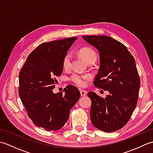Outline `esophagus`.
I'll return each instance as SVG.
<instances>
[{
  "mask_svg": "<svg viewBox=\"0 0 153 153\" xmlns=\"http://www.w3.org/2000/svg\"><path fill=\"white\" fill-rule=\"evenodd\" d=\"M87 92L85 90H83V89H80V94H81V96L82 97H84L87 95Z\"/></svg>",
  "mask_w": 153,
  "mask_h": 153,
  "instance_id": "34e87169",
  "label": "esophagus"
}]
</instances>
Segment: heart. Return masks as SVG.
I'll return each instance as SVG.
<instances>
[{
    "label": "heart",
    "mask_w": 153,
    "mask_h": 153,
    "mask_svg": "<svg viewBox=\"0 0 153 153\" xmlns=\"http://www.w3.org/2000/svg\"><path fill=\"white\" fill-rule=\"evenodd\" d=\"M79 54L87 63L93 60H97V54L95 51L90 48L83 47L79 51ZM62 66L65 70H69L71 66V54L67 53L62 60ZM91 78L89 74H81L75 73L70 77L71 82L79 87H83L86 85L87 81Z\"/></svg>",
    "instance_id": "b5f03b06"
}]
</instances>
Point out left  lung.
<instances>
[{
    "instance_id": "obj_1",
    "label": "left lung",
    "mask_w": 153,
    "mask_h": 153,
    "mask_svg": "<svg viewBox=\"0 0 153 153\" xmlns=\"http://www.w3.org/2000/svg\"><path fill=\"white\" fill-rule=\"evenodd\" d=\"M83 39L99 52L100 66L94 85L110 93L103 99L88 93L91 120L101 131L119 130L128 122L137 105L140 78L135 59L124 45L110 37L89 35Z\"/></svg>"
}]
</instances>
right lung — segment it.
<instances>
[{"label": "right lung", "mask_w": 153, "mask_h": 153, "mask_svg": "<svg viewBox=\"0 0 153 153\" xmlns=\"http://www.w3.org/2000/svg\"><path fill=\"white\" fill-rule=\"evenodd\" d=\"M70 37L42 43L29 54L19 73L18 93L28 116L47 131L62 128L71 108L80 97L76 87L69 85L54 93L56 77L62 73V60L77 39Z\"/></svg>", "instance_id": "add662e5"}]
</instances>
